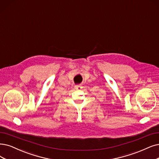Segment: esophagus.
Returning <instances> with one entry per match:
<instances>
[{
	"instance_id": "esophagus-1",
	"label": "esophagus",
	"mask_w": 159,
	"mask_h": 159,
	"mask_svg": "<svg viewBox=\"0 0 159 159\" xmlns=\"http://www.w3.org/2000/svg\"><path fill=\"white\" fill-rule=\"evenodd\" d=\"M75 89H76V90H80L82 89V86H80V85H76L75 86Z\"/></svg>"
}]
</instances>
